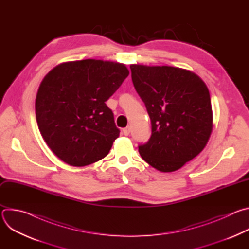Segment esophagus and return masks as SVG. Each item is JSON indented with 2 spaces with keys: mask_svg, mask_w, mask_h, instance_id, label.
I'll return each instance as SVG.
<instances>
[{
  "mask_svg": "<svg viewBox=\"0 0 249 249\" xmlns=\"http://www.w3.org/2000/svg\"><path fill=\"white\" fill-rule=\"evenodd\" d=\"M123 134H124L125 136H128V135L130 134V128H129V127L124 128V129H123Z\"/></svg>",
  "mask_w": 249,
  "mask_h": 249,
  "instance_id": "esophagus-1",
  "label": "esophagus"
}]
</instances>
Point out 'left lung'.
Segmentation results:
<instances>
[{
  "label": "left lung",
  "instance_id": "obj_1",
  "mask_svg": "<svg viewBox=\"0 0 249 249\" xmlns=\"http://www.w3.org/2000/svg\"><path fill=\"white\" fill-rule=\"evenodd\" d=\"M132 81L144 101L152 135L139 153L162 172L182 167L207 145L213 129L209 89L188 70L170 66H130Z\"/></svg>",
  "mask_w": 249,
  "mask_h": 249
}]
</instances>
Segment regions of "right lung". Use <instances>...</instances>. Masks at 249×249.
I'll return each instance as SVG.
<instances>
[{
  "instance_id": "1",
  "label": "right lung",
  "mask_w": 249,
  "mask_h": 249,
  "mask_svg": "<svg viewBox=\"0 0 249 249\" xmlns=\"http://www.w3.org/2000/svg\"><path fill=\"white\" fill-rule=\"evenodd\" d=\"M129 75L124 64L87 59L56 66L35 99L39 131L64 162L85 166L108 155L119 136L107 100Z\"/></svg>"
}]
</instances>
